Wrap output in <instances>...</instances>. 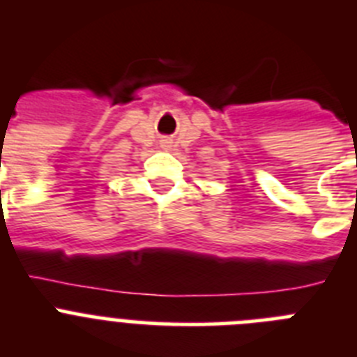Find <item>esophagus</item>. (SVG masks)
I'll use <instances>...</instances> for the list:
<instances>
[{"label":"esophagus","mask_w":357,"mask_h":357,"mask_svg":"<svg viewBox=\"0 0 357 357\" xmlns=\"http://www.w3.org/2000/svg\"><path fill=\"white\" fill-rule=\"evenodd\" d=\"M162 143H164V146H168V144H169V141L166 139V141H162Z\"/></svg>","instance_id":"obj_1"}]
</instances>
